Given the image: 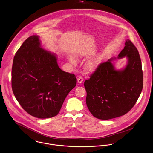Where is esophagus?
I'll return each mask as SVG.
<instances>
[{
	"label": "esophagus",
	"mask_w": 153,
	"mask_h": 153,
	"mask_svg": "<svg viewBox=\"0 0 153 153\" xmlns=\"http://www.w3.org/2000/svg\"><path fill=\"white\" fill-rule=\"evenodd\" d=\"M83 81V78L82 76H80L77 78V83H82Z\"/></svg>",
	"instance_id": "34e87169"
}]
</instances>
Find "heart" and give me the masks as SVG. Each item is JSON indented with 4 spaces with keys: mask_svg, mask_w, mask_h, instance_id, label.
Returning a JSON list of instances; mask_svg holds the SVG:
<instances>
[{
    "mask_svg": "<svg viewBox=\"0 0 153 153\" xmlns=\"http://www.w3.org/2000/svg\"><path fill=\"white\" fill-rule=\"evenodd\" d=\"M68 58V60L73 65L76 64V60L72 57L69 56ZM100 61L101 60L99 57H94L93 59H92L86 63L85 68L89 71H93L98 67V65L100 63Z\"/></svg>",
    "mask_w": 153,
    "mask_h": 153,
    "instance_id": "heart-1",
    "label": "heart"
}]
</instances>
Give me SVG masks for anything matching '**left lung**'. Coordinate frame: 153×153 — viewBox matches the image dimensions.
Listing matches in <instances>:
<instances>
[{
  "label": "left lung",
  "mask_w": 153,
  "mask_h": 153,
  "mask_svg": "<svg viewBox=\"0 0 153 153\" xmlns=\"http://www.w3.org/2000/svg\"><path fill=\"white\" fill-rule=\"evenodd\" d=\"M117 59L126 57L124 68L117 70L112 61L101 63L85 82L86 102L96 118L108 120L128 113L137 101L143 87V73L138 50L126 39Z\"/></svg>",
  "instance_id": "obj_1"
}]
</instances>
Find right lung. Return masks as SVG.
<instances>
[{"mask_svg": "<svg viewBox=\"0 0 153 153\" xmlns=\"http://www.w3.org/2000/svg\"><path fill=\"white\" fill-rule=\"evenodd\" d=\"M39 36L27 38L17 51L12 68V88L22 108L45 119L56 116L76 85L74 74L62 71L54 53L41 48Z\"/></svg>", "mask_w": 153, "mask_h": 153, "instance_id": "1", "label": "right lung"}]
</instances>
